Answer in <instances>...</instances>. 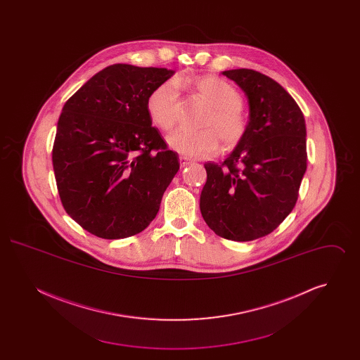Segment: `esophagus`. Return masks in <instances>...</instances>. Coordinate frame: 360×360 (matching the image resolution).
<instances>
[{
  "label": "esophagus",
  "mask_w": 360,
  "mask_h": 360,
  "mask_svg": "<svg viewBox=\"0 0 360 360\" xmlns=\"http://www.w3.org/2000/svg\"><path fill=\"white\" fill-rule=\"evenodd\" d=\"M193 160L188 159L186 156H179V163H181V167H186L188 165H190Z\"/></svg>",
  "instance_id": "1"
}]
</instances>
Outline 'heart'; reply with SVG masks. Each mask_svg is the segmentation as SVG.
<instances>
[{"label": "heart", "mask_w": 360, "mask_h": 360, "mask_svg": "<svg viewBox=\"0 0 360 360\" xmlns=\"http://www.w3.org/2000/svg\"><path fill=\"white\" fill-rule=\"evenodd\" d=\"M193 87L212 106L202 124L209 128L200 131L179 128L167 137L169 147L188 158H207L217 153L220 139L225 148L238 146L245 134V120L241 113V97L238 90L213 75L195 78ZM178 96L179 84L176 79L166 81L150 93L146 103L147 112L160 129L169 131L175 125Z\"/></svg>", "instance_id": "1"}]
</instances>
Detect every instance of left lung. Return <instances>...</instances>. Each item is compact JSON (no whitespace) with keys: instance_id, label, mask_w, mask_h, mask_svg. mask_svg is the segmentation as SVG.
I'll return each mask as SVG.
<instances>
[{"instance_id":"1","label":"left lung","mask_w":360,"mask_h":360,"mask_svg":"<svg viewBox=\"0 0 360 360\" xmlns=\"http://www.w3.org/2000/svg\"><path fill=\"white\" fill-rule=\"evenodd\" d=\"M223 75L244 91L250 121L221 165L205 163L200 209L216 235L251 241L271 233L297 202L307 172V125L294 98L270 77L250 69Z\"/></svg>"}]
</instances>
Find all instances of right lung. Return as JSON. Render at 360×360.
Masks as SVG:
<instances>
[{
  "label": "right lung",
  "mask_w": 360,
  "mask_h": 360,
  "mask_svg": "<svg viewBox=\"0 0 360 360\" xmlns=\"http://www.w3.org/2000/svg\"><path fill=\"white\" fill-rule=\"evenodd\" d=\"M174 70L117 63L93 75L65 103L52 165L70 217L103 239L144 231L179 170L151 127L147 98Z\"/></svg>",
  "instance_id": "1"
}]
</instances>
